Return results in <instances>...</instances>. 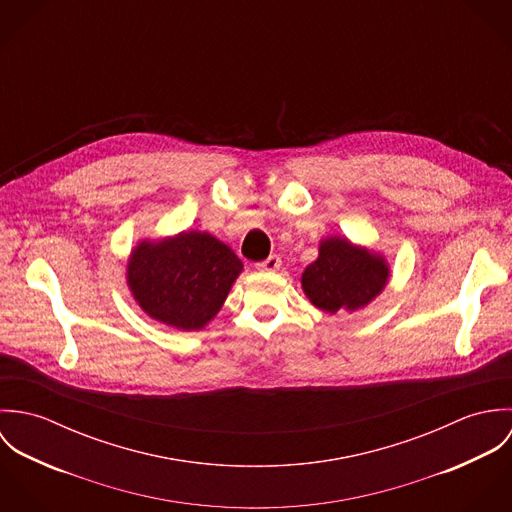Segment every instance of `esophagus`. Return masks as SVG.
<instances>
[{
  "label": "esophagus",
  "instance_id": "34e87169",
  "mask_svg": "<svg viewBox=\"0 0 512 512\" xmlns=\"http://www.w3.org/2000/svg\"><path fill=\"white\" fill-rule=\"evenodd\" d=\"M282 266V260H280V256H268L266 260H262V262H258L256 264V270L258 272H276L278 268Z\"/></svg>",
  "mask_w": 512,
  "mask_h": 512
}]
</instances>
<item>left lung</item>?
<instances>
[{"mask_svg": "<svg viewBox=\"0 0 512 512\" xmlns=\"http://www.w3.org/2000/svg\"><path fill=\"white\" fill-rule=\"evenodd\" d=\"M388 280L390 264L382 252L329 234L319 240L317 260L303 270L301 290L325 313H353L384 292Z\"/></svg>", "mask_w": 512, "mask_h": 512, "instance_id": "left-lung-1", "label": "left lung"}]
</instances>
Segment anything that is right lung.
<instances>
[{
  "instance_id": "obj_1",
  "label": "right lung",
  "mask_w": 512,
  "mask_h": 512,
  "mask_svg": "<svg viewBox=\"0 0 512 512\" xmlns=\"http://www.w3.org/2000/svg\"><path fill=\"white\" fill-rule=\"evenodd\" d=\"M244 264L207 230L140 238L126 262V284L149 319L179 329H205L224 305Z\"/></svg>"
}]
</instances>
